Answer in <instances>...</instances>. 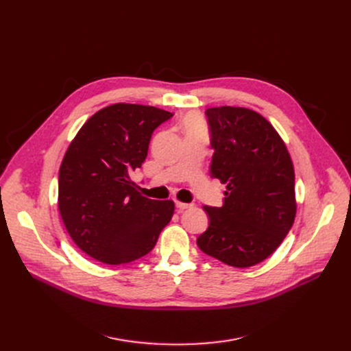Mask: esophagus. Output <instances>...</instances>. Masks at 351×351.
Returning <instances> with one entry per match:
<instances>
[{
    "instance_id": "obj_1",
    "label": "esophagus",
    "mask_w": 351,
    "mask_h": 351,
    "mask_svg": "<svg viewBox=\"0 0 351 351\" xmlns=\"http://www.w3.org/2000/svg\"><path fill=\"white\" fill-rule=\"evenodd\" d=\"M175 206L179 209V210H185V209H188V208H191L192 205L191 204H183V202H175Z\"/></svg>"
}]
</instances>
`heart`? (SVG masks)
<instances>
[{
    "label": "heart",
    "instance_id": "1",
    "mask_svg": "<svg viewBox=\"0 0 351 351\" xmlns=\"http://www.w3.org/2000/svg\"><path fill=\"white\" fill-rule=\"evenodd\" d=\"M186 131H204V123L197 117H189L186 119Z\"/></svg>",
    "mask_w": 351,
    "mask_h": 351
}]
</instances>
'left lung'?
Instances as JSON below:
<instances>
[{
	"label": "left lung",
	"instance_id": "8db88e82",
	"mask_svg": "<svg viewBox=\"0 0 351 351\" xmlns=\"http://www.w3.org/2000/svg\"><path fill=\"white\" fill-rule=\"evenodd\" d=\"M210 176L226 185L223 206H205L209 228L199 249L233 267H250L279 247L296 216L294 169L287 147L262 115L247 108L206 109Z\"/></svg>",
	"mask_w": 351,
	"mask_h": 351
}]
</instances>
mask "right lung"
Segmentation results:
<instances>
[{
  "instance_id": "right-lung-1",
  "label": "right lung",
  "mask_w": 351,
  "mask_h": 351,
  "mask_svg": "<svg viewBox=\"0 0 351 351\" xmlns=\"http://www.w3.org/2000/svg\"><path fill=\"white\" fill-rule=\"evenodd\" d=\"M172 117L155 106L115 104L92 115L71 142L60 168L58 208L88 256L106 265L134 262L171 222L173 202L139 195L131 176L155 129Z\"/></svg>"
}]
</instances>
